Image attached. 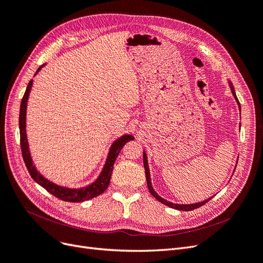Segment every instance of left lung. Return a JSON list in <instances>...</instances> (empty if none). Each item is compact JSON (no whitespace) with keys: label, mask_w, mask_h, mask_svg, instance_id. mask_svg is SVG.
I'll return each mask as SVG.
<instances>
[{"label":"left lung","mask_w":263,"mask_h":263,"mask_svg":"<svg viewBox=\"0 0 263 263\" xmlns=\"http://www.w3.org/2000/svg\"><path fill=\"white\" fill-rule=\"evenodd\" d=\"M228 84H230V87H231V90L233 92V96L235 97V100L237 101V104H238V107L240 109V104L238 101V98H237L236 96V92H235V89H234V86L233 84L231 83V81H228ZM143 164H144V168H145V176H146V182H147V187H148V191L151 192L152 196H153L156 200H158L160 203H163V204L172 208V209H176V210H179V211H192L194 209H198L200 206H202L203 204H205L206 202H209L211 198L204 200V201H201L199 203H192V204H177V203H173V202H169L165 199H163L162 197H159L158 194L155 192V190L153 189V187H152V182H151V175H149V168H148V164H147V156H146V153L145 152H143ZM236 169V168H235Z\"/></svg>","instance_id":"obj_1"}]
</instances>
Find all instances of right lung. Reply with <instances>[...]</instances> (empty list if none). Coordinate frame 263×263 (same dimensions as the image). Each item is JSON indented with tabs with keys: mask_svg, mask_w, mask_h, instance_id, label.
<instances>
[{
	"mask_svg": "<svg viewBox=\"0 0 263 263\" xmlns=\"http://www.w3.org/2000/svg\"><path fill=\"white\" fill-rule=\"evenodd\" d=\"M45 66V64H42L39 66V69L37 70L36 74ZM35 74V75H36ZM32 80L28 83L26 91H25L24 97L22 99V104H21V110H20V133H21V147H22V154L24 162L26 164V167L28 169V172L31 176V178L35 180L38 184H40L42 188H45L48 192L53 194L54 197L59 198L60 200L66 201V202H83V201H87L92 198H95L99 194L103 193L109 185L110 182V178H111L112 174V169H114V164L116 162V159L119 155L120 151L122 149L123 145L129 141L134 140V137H132L131 134H124L119 139H117L109 148V153L106 159V163L104 165L103 171H101L100 175L98 176L97 179L86 185V187H82V188H67V187H62V185H59L52 181L48 180L47 178L42 176L35 167L32 163V158L30 156V151H29V145H28V141H27V134H26V111H27V101L28 97L31 90L32 86Z\"/></svg>",
	"mask_w": 263,
	"mask_h": 263,
	"instance_id": "right-lung-1",
	"label": "right lung"
}]
</instances>
